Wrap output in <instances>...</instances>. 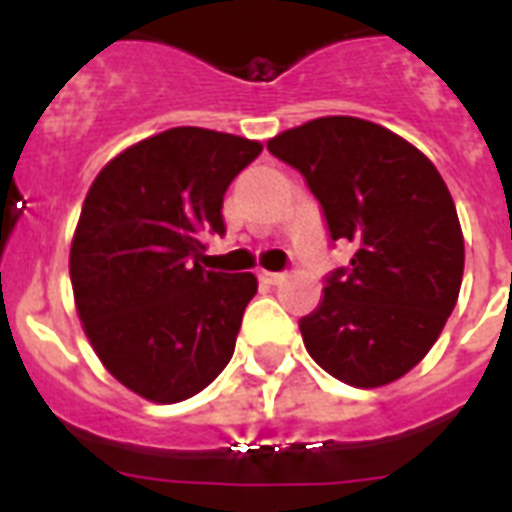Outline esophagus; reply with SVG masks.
I'll list each match as a JSON object with an SVG mask.
<instances>
[{"label":"esophagus","instance_id":"34e87169","mask_svg":"<svg viewBox=\"0 0 512 512\" xmlns=\"http://www.w3.org/2000/svg\"><path fill=\"white\" fill-rule=\"evenodd\" d=\"M263 279L268 281V284H281V281H284V273H281V271H263Z\"/></svg>","mask_w":512,"mask_h":512}]
</instances>
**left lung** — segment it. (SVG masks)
<instances>
[{"label":"left lung","instance_id":"left-lung-1","mask_svg":"<svg viewBox=\"0 0 512 512\" xmlns=\"http://www.w3.org/2000/svg\"><path fill=\"white\" fill-rule=\"evenodd\" d=\"M268 151L305 177L332 244L356 249L300 319L305 348L353 388L398 380L433 348L460 295L465 244L452 193L428 156L353 116L281 132Z\"/></svg>","mask_w":512,"mask_h":512}]
</instances>
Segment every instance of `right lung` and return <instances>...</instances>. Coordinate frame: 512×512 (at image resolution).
Returning a JSON list of instances; mask_svg holds the SVG:
<instances>
[{"label":"right lung","mask_w":512,"mask_h":512,"mask_svg":"<svg viewBox=\"0 0 512 512\" xmlns=\"http://www.w3.org/2000/svg\"><path fill=\"white\" fill-rule=\"evenodd\" d=\"M263 146L175 127L100 170L71 244L76 311L108 372L156 404L196 396L236 348L252 273L201 268L223 196Z\"/></svg>","instance_id":"right-lung-1"}]
</instances>
